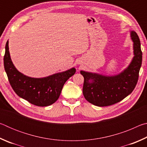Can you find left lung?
Here are the masks:
<instances>
[{
	"mask_svg": "<svg viewBox=\"0 0 147 147\" xmlns=\"http://www.w3.org/2000/svg\"><path fill=\"white\" fill-rule=\"evenodd\" d=\"M134 56L128 67L117 75L106 76L81 71L84 78L83 94L93 105L102 107L116 104L130 94L138 81L142 63L141 43L136 32L131 31Z\"/></svg>",
	"mask_w": 147,
	"mask_h": 147,
	"instance_id": "obj_1",
	"label": "left lung"
}]
</instances>
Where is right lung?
Segmentation results:
<instances>
[{"mask_svg":"<svg viewBox=\"0 0 147 147\" xmlns=\"http://www.w3.org/2000/svg\"><path fill=\"white\" fill-rule=\"evenodd\" d=\"M4 66L9 82L20 97L38 106H47L58 100L66 81L76 73L75 68L44 78H32L20 73L12 63L8 40L5 47Z\"/></svg>","mask_w":147,"mask_h":147,"instance_id":"add662e5","label":"right lung"}]
</instances>
